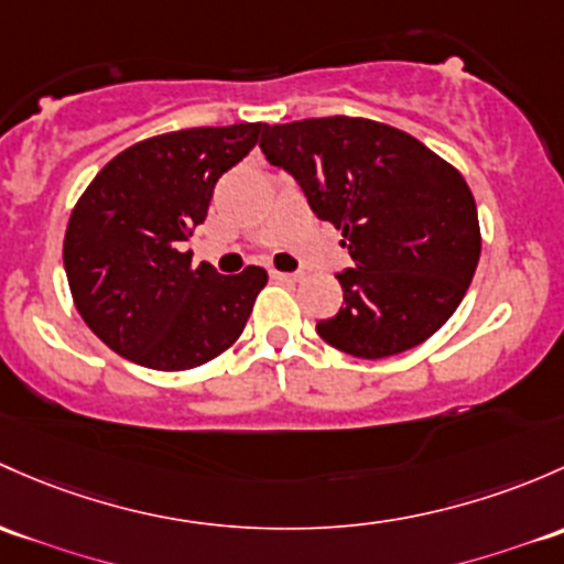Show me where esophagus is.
Wrapping results in <instances>:
<instances>
[{"label":"esophagus","mask_w":564,"mask_h":564,"mask_svg":"<svg viewBox=\"0 0 564 564\" xmlns=\"http://www.w3.org/2000/svg\"><path fill=\"white\" fill-rule=\"evenodd\" d=\"M272 278H275V281H289V283H297L300 278H302V272H278V270H272Z\"/></svg>","instance_id":"esophagus-1"}]
</instances>
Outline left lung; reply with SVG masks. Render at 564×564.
Listing matches in <instances>:
<instances>
[{"label":"left lung","mask_w":564,"mask_h":564,"mask_svg":"<svg viewBox=\"0 0 564 564\" xmlns=\"http://www.w3.org/2000/svg\"><path fill=\"white\" fill-rule=\"evenodd\" d=\"M259 148L300 183L322 221L343 229L354 259L337 272L343 307L316 324L329 346L394 357L452 318L481 257L476 199L459 170L370 118L264 123Z\"/></svg>","instance_id":"8db88e82"}]
</instances>
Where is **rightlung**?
Returning <instances> with one entry per match:
<instances>
[{
    "label": "right lung",
    "mask_w": 564,
    "mask_h": 564,
    "mask_svg": "<svg viewBox=\"0 0 564 564\" xmlns=\"http://www.w3.org/2000/svg\"><path fill=\"white\" fill-rule=\"evenodd\" d=\"M262 123L156 134L110 159L64 235V270L88 329L151 370H192L246 329L262 267L218 275L183 242L205 221L213 186L257 145Z\"/></svg>",
    "instance_id": "1"
}]
</instances>
